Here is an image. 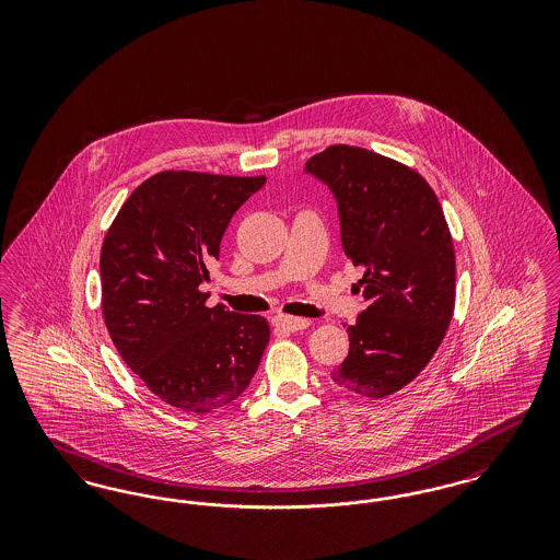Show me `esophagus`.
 Instances as JSON below:
<instances>
[{
	"instance_id": "34e87169",
	"label": "esophagus",
	"mask_w": 560,
	"mask_h": 560,
	"mask_svg": "<svg viewBox=\"0 0 560 560\" xmlns=\"http://www.w3.org/2000/svg\"><path fill=\"white\" fill-rule=\"evenodd\" d=\"M279 329H285V331H300V329H306L311 325L308 319H300V317H288V315H279L272 320Z\"/></svg>"
}]
</instances>
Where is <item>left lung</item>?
Masks as SVG:
<instances>
[{
  "mask_svg": "<svg viewBox=\"0 0 560 560\" xmlns=\"http://www.w3.org/2000/svg\"><path fill=\"white\" fill-rule=\"evenodd\" d=\"M331 188L342 247L365 268L357 288L368 308L348 327L350 350L331 380L354 395L384 399L430 363L452 323L455 252L441 203L399 161L334 144L306 161Z\"/></svg>",
  "mask_w": 560,
  "mask_h": 560,
  "instance_id": "1",
  "label": "left lung"
}]
</instances>
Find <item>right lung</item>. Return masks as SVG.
I'll return each mask as SVG.
<instances>
[{
  "label": "right lung",
  "mask_w": 560,
  "mask_h": 560,
  "mask_svg": "<svg viewBox=\"0 0 560 560\" xmlns=\"http://www.w3.org/2000/svg\"><path fill=\"white\" fill-rule=\"evenodd\" d=\"M265 183L160 172L126 199L103 241L108 336L153 395L187 413L237 399L270 340L265 317L208 306L201 292L233 213Z\"/></svg>",
  "instance_id": "add662e5"
}]
</instances>
